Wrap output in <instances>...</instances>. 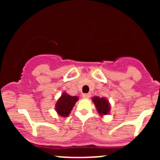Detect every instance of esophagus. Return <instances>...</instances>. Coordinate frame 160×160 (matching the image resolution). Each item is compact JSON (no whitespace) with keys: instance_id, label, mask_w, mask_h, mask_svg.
<instances>
[{"instance_id":"34e87169","label":"esophagus","mask_w":160,"mask_h":160,"mask_svg":"<svg viewBox=\"0 0 160 160\" xmlns=\"http://www.w3.org/2000/svg\"><path fill=\"white\" fill-rule=\"evenodd\" d=\"M82 96H83V98H89L90 97V93H83Z\"/></svg>"}]
</instances>
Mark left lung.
Instances as JSON below:
<instances>
[{
    "label": "left lung",
    "mask_w": 160,
    "mask_h": 160,
    "mask_svg": "<svg viewBox=\"0 0 160 160\" xmlns=\"http://www.w3.org/2000/svg\"><path fill=\"white\" fill-rule=\"evenodd\" d=\"M93 102L94 103L97 110L100 114H108L110 111V105L108 101L103 98L94 97L93 98Z\"/></svg>",
    "instance_id": "obj_1"
}]
</instances>
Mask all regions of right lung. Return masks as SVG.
<instances>
[{
	"mask_svg": "<svg viewBox=\"0 0 160 160\" xmlns=\"http://www.w3.org/2000/svg\"><path fill=\"white\" fill-rule=\"evenodd\" d=\"M78 98L70 96L67 93H63L56 104V110L58 114L62 117H67L70 114Z\"/></svg>",
	"mask_w": 160,
	"mask_h": 160,
	"instance_id": "add662e5",
	"label": "right lung"
}]
</instances>
